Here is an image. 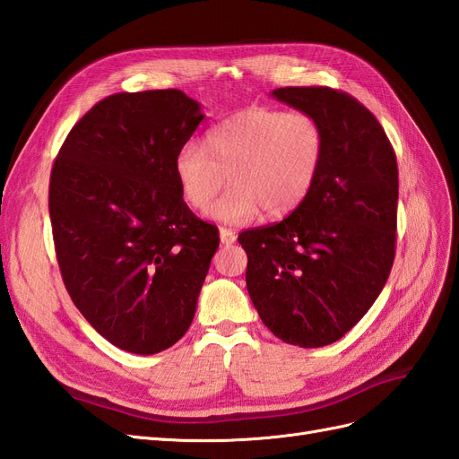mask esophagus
I'll list each match as a JSON object with an SVG mask.
<instances>
[{
    "instance_id": "obj_1",
    "label": "esophagus",
    "mask_w": 459,
    "mask_h": 459,
    "mask_svg": "<svg viewBox=\"0 0 459 459\" xmlns=\"http://www.w3.org/2000/svg\"><path fill=\"white\" fill-rule=\"evenodd\" d=\"M235 239H238V235H235V231H231L228 228H220V241H221V245H231V243H235Z\"/></svg>"
}]
</instances>
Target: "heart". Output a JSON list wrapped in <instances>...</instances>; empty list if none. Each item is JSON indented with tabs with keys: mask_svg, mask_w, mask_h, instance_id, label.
<instances>
[{
	"mask_svg": "<svg viewBox=\"0 0 459 459\" xmlns=\"http://www.w3.org/2000/svg\"><path fill=\"white\" fill-rule=\"evenodd\" d=\"M324 155L325 135L314 117L253 107L218 122L204 134L201 149H179L172 172L193 211L211 204L226 176L230 189L208 216L247 224L260 211L273 220L295 212L316 186Z\"/></svg>",
	"mask_w": 459,
	"mask_h": 459,
	"instance_id": "b5f03b06",
	"label": "heart"
}]
</instances>
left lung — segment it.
<instances>
[{
    "instance_id": "1",
    "label": "left lung",
    "mask_w": 459,
    "mask_h": 459,
    "mask_svg": "<svg viewBox=\"0 0 459 459\" xmlns=\"http://www.w3.org/2000/svg\"><path fill=\"white\" fill-rule=\"evenodd\" d=\"M270 95L319 122L325 155L293 214L239 235L247 290L277 339L317 349L364 317L391 273L396 157L377 118L351 95L331 88H277Z\"/></svg>"
}]
</instances>
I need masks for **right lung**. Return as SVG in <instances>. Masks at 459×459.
Segmentation results:
<instances>
[{"mask_svg":"<svg viewBox=\"0 0 459 459\" xmlns=\"http://www.w3.org/2000/svg\"><path fill=\"white\" fill-rule=\"evenodd\" d=\"M203 118L179 90L110 95L76 122L53 164L49 216L65 287L88 324L132 354L186 335L220 243L172 172Z\"/></svg>","mask_w":459,"mask_h":459,"instance_id":"right-lung-1","label":"right lung"}]
</instances>
